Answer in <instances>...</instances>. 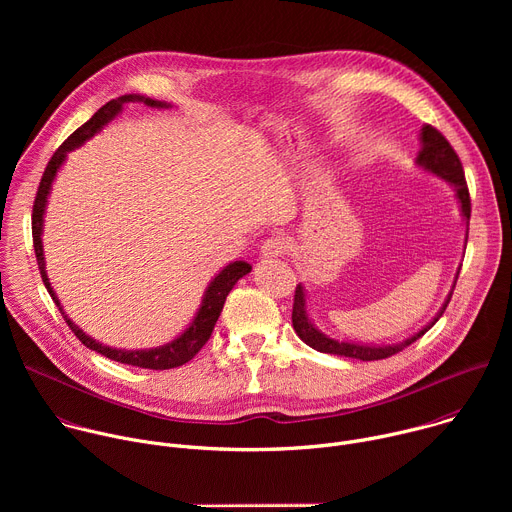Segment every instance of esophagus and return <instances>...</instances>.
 Segmentation results:
<instances>
[{"instance_id": "esophagus-1", "label": "esophagus", "mask_w": 512, "mask_h": 512, "mask_svg": "<svg viewBox=\"0 0 512 512\" xmlns=\"http://www.w3.org/2000/svg\"><path fill=\"white\" fill-rule=\"evenodd\" d=\"M287 249H289L287 239H283V237H269V239L263 241L259 253H261L263 259H275V257H281Z\"/></svg>"}]
</instances>
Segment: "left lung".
Listing matches in <instances>:
<instances>
[{"label": "left lung", "instance_id": "1", "mask_svg": "<svg viewBox=\"0 0 512 512\" xmlns=\"http://www.w3.org/2000/svg\"><path fill=\"white\" fill-rule=\"evenodd\" d=\"M421 152L417 156V164L435 174L444 178L446 182H450L456 190V196L460 200V208H462V216L466 218V225L470 223V212H472V204H470V192H468V184L464 178V168L462 162L456 154V150L450 145V141L437 131L431 125H423L421 127ZM468 241V239H466ZM460 273V271H458ZM456 273V279H458ZM456 287V285H454ZM454 289L450 291V296L446 300V304L442 306L440 314H437L425 328H421L417 334H413L411 338L399 342V344H391V346H364V344H352V342H340L334 340L326 334H322L320 330L314 328V324L308 318V310H306V294L304 287L298 285L296 287V296H294V310H291V324H294L296 334L314 350L318 352H326V354H338V356H348V358H356V360H381V358H389L397 352H401L403 348H407L409 344H413L417 338H421L437 320L442 318V314L446 312L450 300H452Z\"/></svg>", "mask_w": 512, "mask_h": 512}]
</instances>
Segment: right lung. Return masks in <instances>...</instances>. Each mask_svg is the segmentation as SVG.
I'll return each mask as SVG.
<instances>
[{"instance_id":"obj_1","label":"right lung","mask_w":512,"mask_h":512,"mask_svg":"<svg viewBox=\"0 0 512 512\" xmlns=\"http://www.w3.org/2000/svg\"><path fill=\"white\" fill-rule=\"evenodd\" d=\"M131 101H143L145 105L150 107H170L168 103H162V101H154V99H145L141 95H123V97H117L109 103H105L85 125H81L75 133H70L68 139L60 145V148L54 152V156L50 158L44 174H42V180H40V186H38V192H36V200H34V208H32V237H34V251H36V261H38V269H40V275H42V281L48 289V294L52 296L54 304L58 306L62 318L66 320L68 328L75 332V336L91 350L111 358V360H117V362H123V364H131V367H139V369H154V371H166V369H176V367H182V364H186L188 360H192L198 350L208 342L212 330H214V324L218 320V316H221L223 312V306H225V300L229 296V291L233 289V285L251 271V265L245 263V261H235V263H229L221 273H218L208 289L204 294V300H202V306L196 314V318L192 320V324L184 330L182 336H178L176 340L164 344V346H158V348H150V350H119V348H109V346H103L99 344L97 340H93L91 336H87L77 324H72V320L64 314L54 289L48 281V275H46V269H44V251H42V223H44V208H46V202H48V194H50V186H52V180L58 172V168L62 166L64 158H66V152H72L75 148H79V145H83L87 139H91L95 133H99L103 129V125H107L111 119H115V115L121 111V107L125 103H131Z\"/></svg>"}]
</instances>
